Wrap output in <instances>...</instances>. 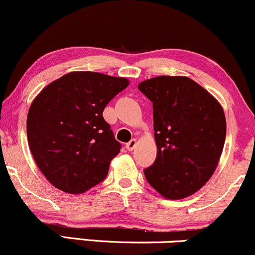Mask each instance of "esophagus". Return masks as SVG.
Segmentation results:
<instances>
[{
  "mask_svg": "<svg viewBox=\"0 0 255 255\" xmlns=\"http://www.w3.org/2000/svg\"><path fill=\"white\" fill-rule=\"evenodd\" d=\"M135 146H136V140L135 139H131L129 142H127L126 147H127L128 151H133L134 148H135Z\"/></svg>",
  "mask_w": 255,
  "mask_h": 255,
  "instance_id": "esophagus-1",
  "label": "esophagus"
}]
</instances>
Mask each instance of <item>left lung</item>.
I'll return each mask as SVG.
<instances>
[{
    "mask_svg": "<svg viewBox=\"0 0 255 255\" xmlns=\"http://www.w3.org/2000/svg\"><path fill=\"white\" fill-rule=\"evenodd\" d=\"M137 89L153 103L157 158L144 174L162 197L180 200L194 194L217 168L227 121L207 90L183 75H160Z\"/></svg>",
    "mask_w": 255,
    "mask_h": 255,
    "instance_id": "obj_1",
    "label": "left lung"
}]
</instances>
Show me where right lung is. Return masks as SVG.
Segmentation results:
<instances>
[{
	"instance_id": "obj_1",
	"label": "right lung",
	"mask_w": 255,
	"mask_h": 255,
	"mask_svg": "<svg viewBox=\"0 0 255 255\" xmlns=\"http://www.w3.org/2000/svg\"><path fill=\"white\" fill-rule=\"evenodd\" d=\"M128 85L126 78L71 72L36 96L27 114L28 146L52 186L81 194L107 177L121 145L103 110Z\"/></svg>"
}]
</instances>
